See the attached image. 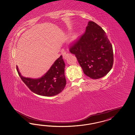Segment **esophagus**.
<instances>
[{"mask_svg":"<svg viewBox=\"0 0 135 135\" xmlns=\"http://www.w3.org/2000/svg\"><path fill=\"white\" fill-rule=\"evenodd\" d=\"M71 56V54H69V53H68V54H66L64 56V58L66 60L67 58H69V57H70Z\"/></svg>","mask_w":135,"mask_h":135,"instance_id":"obj_1","label":"esophagus"}]
</instances>
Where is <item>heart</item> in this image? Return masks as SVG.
Listing matches in <instances>:
<instances>
[{"label": "heart", "instance_id": "heart-1", "mask_svg": "<svg viewBox=\"0 0 135 135\" xmlns=\"http://www.w3.org/2000/svg\"><path fill=\"white\" fill-rule=\"evenodd\" d=\"M74 38H76V36H74Z\"/></svg>", "mask_w": 135, "mask_h": 135}]
</instances>
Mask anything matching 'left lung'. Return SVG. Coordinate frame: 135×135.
<instances>
[{"mask_svg": "<svg viewBox=\"0 0 135 135\" xmlns=\"http://www.w3.org/2000/svg\"><path fill=\"white\" fill-rule=\"evenodd\" d=\"M83 72L92 79L104 77L111 70L113 63L112 44L103 28L89 21L83 35L70 46Z\"/></svg>", "mask_w": 135, "mask_h": 135, "instance_id": "1", "label": "left lung"}]
</instances>
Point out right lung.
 I'll list each match as a JSON object with an SVG mask.
<instances>
[{
	"instance_id": "right-lung-1",
	"label": "right lung",
	"mask_w": 135,
	"mask_h": 135,
	"mask_svg": "<svg viewBox=\"0 0 135 135\" xmlns=\"http://www.w3.org/2000/svg\"><path fill=\"white\" fill-rule=\"evenodd\" d=\"M65 67V62L61 56L42 77L33 79L23 76L18 66H16L20 77L28 88L36 94L46 97L55 96L65 88L66 85Z\"/></svg>"
}]
</instances>
